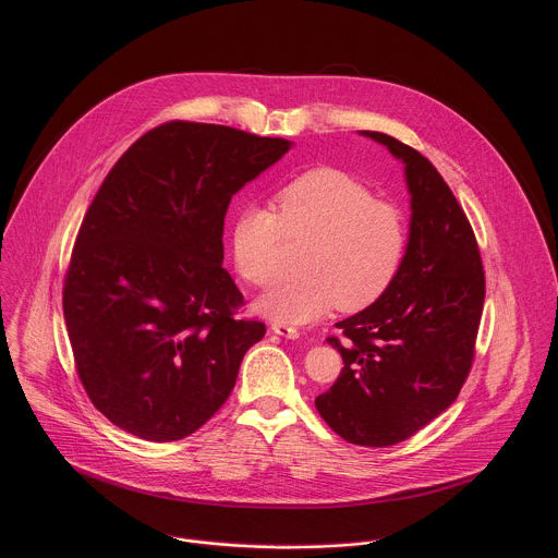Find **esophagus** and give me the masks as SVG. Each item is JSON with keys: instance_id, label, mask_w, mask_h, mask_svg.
Segmentation results:
<instances>
[{"instance_id": "34e87169", "label": "esophagus", "mask_w": 558, "mask_h": 558, "mask_svg": "<svg viewBox=\"0 0 558 558\" xmlns=\"http://www.w3.org/2000/svg\"><path fill=\"white\" fill-rule=\"evenodd\" d=\"M271 331L280 338H287V340H298L300 338V331L295 327H289V325H282V323H274Z\"/></svg>"}]
</instances>
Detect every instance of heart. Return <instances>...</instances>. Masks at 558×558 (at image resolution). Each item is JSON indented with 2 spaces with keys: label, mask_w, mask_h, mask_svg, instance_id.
<instances>
[{
  "label": "heart",
  "mask_w": 558,
  "mask_h": 558,
  "mask_svg": "<svg viewBox=\"0 0 558 558\" xmlns=\"http://www.w3.org/2000/svg\"><path fill=\"white\" fill-rule=\"evenodd\" d=\"M271 209L247 205L229 227L235 271L250 284L276 278L282 235L308 241L300 276L278 282L258 298L256 308L276 323L304 325L333 306L357 313L381 300L402 271L409 250L404 211L375 198L357 177L338 168H315L284 183Z\"/></svg>",
  "instance_id": "1"
}]
</instances>
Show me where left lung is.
Wrapping results in <instances>:
<instances>
[{
  "label": "left lung",
  "mask_w": 558,
  "mask_h": 558,
  "mask_svg": "<svg viewBox=\"0 0 558 558\" xmlns=\"http://www.w3.org/2000/svg\"><path fill=\"white\" fill-rule=\"evenodd\" d=\"M362 134L404 163L409 250L388 293L336 325L347 340L327 338L344 368L315 409L349 444L386 448L457 400L474 360L486 274L474 231L428 158L388 134Z\"/></svg>",
  "instance_id": "8db88e82"
}]
</instances>
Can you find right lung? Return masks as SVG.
I'll list each match as a JSON object with an SVG mask.
<instances>
[{"label":"right lung","instance_id":"add662e5","mask_svg":"<svg viewBox=\"0 0 558 558\" xmlns=\"http://www.w3.org/2000/svg\"><path fill=\"white\" fill-rule=\"evenodd\" d=\"M284 138L170 121L114 163L78 227L63 280L74 368L114 426L177 441L227 402L265 325L222 269L231 196L289 151Z\"/></svg>","mask_w":558,"mask_h":558}]
</instances>
